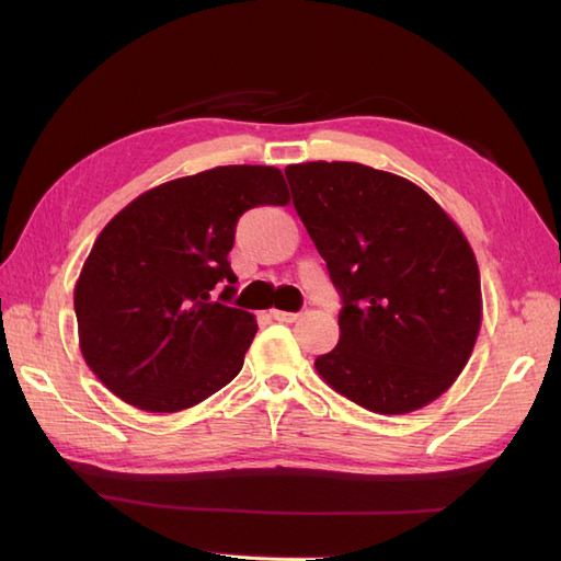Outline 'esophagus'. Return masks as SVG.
<instances>
[{
    "mask_svg": "<svg viewBox=\"0 0 561 561\" xmlns=\"http://www.w3.org/2000/svg\"><path fill=\"white\" fill-rule=\"evenodd\" d=\"M272 318H274V320H279V323H294V320H299V313H291V311H277V308H274V311H272Z\"/></svg>",
    "mask_w": 561,
    "mask_h": 561,
    "instance_id": "esophagus-1",
    "label": "esophagus"
}]
</instances>
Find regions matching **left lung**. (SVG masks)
I'll list each match as a JSON object with an SVG mask.
<instances>
[{"mask_svg": "<svg viewBox=\"0 0 561 561\" xmlns=\"http://www.w3.org/2000/svg\"><path fill=\"white\" fill-rule=\"evenodd\" d=\"M294 207L342 296L325 383L378 414H408L453 386L482 323L468 238L422 187L350 161L284 169Z\"/></svg>", "mask_w": 561, "mask_h": 561, "instance_id": "obj_1", "label": "left lung"}]
</instances>
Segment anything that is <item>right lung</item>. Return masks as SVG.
Listing matches in <instances>:
<instances>
[{"instance_id":"add662e5","label":"right lung","mask_w":561,"mask_h":561,"mask_svg":"<svg viewBox=\"0 0 561 561\" xmlns=\"http://www.w3.org/2000/svg\"><path fill=\"white\" fill-rule=\"evenodd\" d=\"M287 202L274 165H217L117 211L75 287L81 356L101 383L145 412H181L231 383L257 332L253 313L224 304L236 294V224Z\"/></svg>"}]
</instances>
